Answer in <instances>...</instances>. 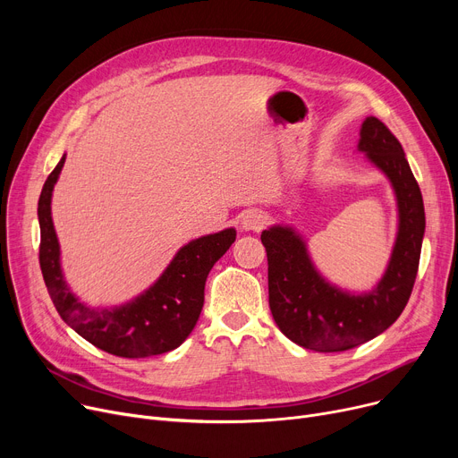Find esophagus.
<instances>
[{"instance_id": "1", "label": "esophagus", "mask_w": 458, "mask_h": 458, "mask_svg": "<svg viewBox=\"0 0 458 458\" xmlns=\"http://www.w3.org/2000/svg\"><path fill=\"white\" fill-rule=\"evenodd\" d=\"M266 225H267V216L263 215L261 211L250 209V211H245L243 216H242V226H243V230L259 232V230L266 228Z\"/></svg>"}]
</instances>
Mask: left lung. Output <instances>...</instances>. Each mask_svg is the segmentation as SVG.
Here are the masks:
<instances>
[{
	"instance_id": "obj_1",
	"label": "left lung",
	"mask_w": 458,
	"mask_h": 458,
	"mask_svg": "<svg viewBox=\"0 0 458 458\" xmlns=\"http://www.w3.org/2000/svg\"><path fill=\"white\" fill-rule=\"evenodd\" d=\"M360 137L358 148L390 178L399 204L390 266L371 293L354 297L327 284L292 228L261 232L269 263L271 314L287 338L318 352L354 349L394 325L411 299L420 267L425 209L401 142L375 116L364 120Z\"/></svg>"
}]
</instances>
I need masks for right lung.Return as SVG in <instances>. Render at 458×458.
<instances>
[{"label": "right lung", "instance_id": "obj_1", "mask_svg": "<svg viewBox=\"0 0 458 458\" xmlns=\"http://www.w3.org/2000/svg\"><path fill=\"white\" fill-rule=\"evenodd\" d=\"M63 165L64 157L44 182L38 199V261L59 316L89 344L114 356L147 358L180 347L200 318L208 273L235 242V230L228 228L185 245L161 278L133 302L113 310L87 308L70 293L59 267L50 202Z\"/></svg>", "mask_w": 458, "mask_h": 458}]
</instances>
